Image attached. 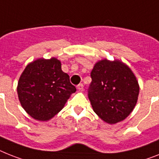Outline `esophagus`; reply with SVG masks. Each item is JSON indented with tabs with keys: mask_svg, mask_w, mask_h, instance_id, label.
Segmentation results:
<instances>
[{
	"mask_svg": "<svg viewBox=\"0 0 159 159\" xmlns=\"http://www.w3.org/2000/svg\"><path fill=\"white\" fill-rule=\"evenodd\" d=\"M77 89L80 92L84 91V85H83V84H80L77 85Z\"/></svg>",
	"mask_w": 159,
	"mask_h": 159,
	"instance_id": "34e87169",
	"label": "esophagus"
}]
</instances>
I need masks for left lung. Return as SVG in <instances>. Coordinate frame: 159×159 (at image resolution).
Masks as SVG:
<instances>
[{
	"label": "left lung",
	"instance_id": "left-lung-1",
	"mask_svg": "<svg viewBox=\"0 0 159 159\" xmlns=\"http://www.w3.org/2000/svg\"><path fill=\"white\" fill-rule=\"evenodd\" d=\"M88 96L94 112L108 124H116L131 114L139 95L138 82L124 62L104 59L94 65Z\"/></svg>",
	"mask_w": 159,
	"mask_h": 159
}]
</instances>
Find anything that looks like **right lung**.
<instances>
[{
    "mask_svg": "<svg viewBox=\"0 0 159 159\" xmlns=\"http://www.w3.org/2000/svg\"><path fill=\"white\" fill-rule=\"evenodd\" d=\"M61 65L55 57L39 58L28 64L19 78L17 91L21 106L36 120L52 119L76 91Z\"/></svg>",
    "mask_w": 159,
    "mask_h": 159,
    "instance_id": "obj_1",
    "label": "right lung"
}]
</instances>
